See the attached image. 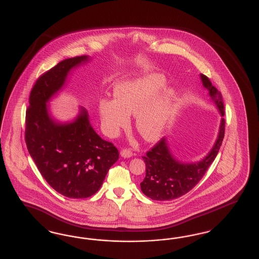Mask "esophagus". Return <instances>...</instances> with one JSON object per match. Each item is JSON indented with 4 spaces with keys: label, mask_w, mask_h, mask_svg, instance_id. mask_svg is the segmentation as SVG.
<instances>
[{
    "label": "esophagus",
    "mask_w": 259,
    "mask_h": 259,
    "mask_svg": "<svg viewBox=\"0 0 259 259\" xmlns=\"http://www.w3.org/2000/svg\"><path fill=\"white\" fill-rule=\"evenodd\" d=\"M120 155L123 158H130L133 155V152L131 151L130 149H128V148H123L120 151Z\"/></svg>",
    "instance_id": "esophagus-1"
}]
</instances>
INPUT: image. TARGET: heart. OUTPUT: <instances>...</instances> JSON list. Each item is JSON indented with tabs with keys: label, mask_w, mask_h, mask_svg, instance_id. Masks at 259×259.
I'll return each mask as SVG.
<instances>
[{
	"label": "heart",
	"mask_w": 259,
	"mask_h": 259,
	"mask_svg": "<svg viewBox=\"0 0 259 259\" xmlns=\"http://www.w3.org/2000/svg\"><path fill=\"white\" fill-rule=\"evenodd\" d=\"M166 87L160 73L118 82L114 88L116 99L103 98L98 110L106 134L116 137L129 123V115L136 114L135 125L145 140L157 139L173 116L175 98L172 92L157 97Z\"/></svg>",
	"instance_id": "heart-1"
}]
</instances>
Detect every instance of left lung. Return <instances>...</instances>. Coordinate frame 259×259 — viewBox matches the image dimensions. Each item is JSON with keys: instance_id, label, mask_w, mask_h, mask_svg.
Masks as SVG:
<instances>
[{"instance_id": "left-lung-1", "label": "left lung", "mask_w": 259, "mask_h": 259, "mask_svg": "<svg viewBox=\"0 0 259 259\" xmlns=\"http://www.w3.org/2000/svg\"><path fill=\"white\" fill-rule=\"evenodd\" d=\"M203 85L208 90L222 116L225 115L221 92L214 87L205 74H201ZM225 118H222L216 143L203 161L196 163H182L170 154L165 138L161 139L143 156L145 162V178L141 183L144 195L152 200L166 201L185 195L203 178L209 165L215 160L225 136Z\"/></svg>"}]
</instances>
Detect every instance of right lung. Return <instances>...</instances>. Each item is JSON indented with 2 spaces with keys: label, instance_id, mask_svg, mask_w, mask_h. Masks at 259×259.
Returning a JSON list of instances; mask_svg holds the SVG:
<instances>
[{
  "label": "right lung",
  "instance_id": "1",
  "mask_svg": "<svg viewBox=\"0 0 259 259\" xmlns=\"http://www.w3.org/2000/svg\"><path fill=\"white\" fill-rule=\"evenodd\" d=\"M88 57L65 59L38 77L26 112L27 150L48 184L64 196L88 198L101 187L119 153L92 128L87 111L76 120L56 124L48 115L46 102L64 85L71 68Z\"/></svg>",
  "mask_w": 259,
  "mask_h": 259
}]
</instances>
